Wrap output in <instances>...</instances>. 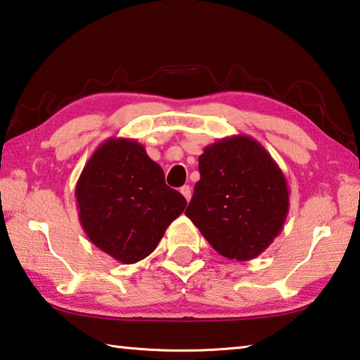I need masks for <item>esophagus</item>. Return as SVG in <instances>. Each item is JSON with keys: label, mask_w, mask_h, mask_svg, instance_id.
<instances>
[{"label": "esophagus", "mask_w": 360, "mask_h": 360, "mask_svg": "<svg viewBox=\"0 0 360 360\" xmlns=\"http://www.w3.org/2000/svg\"><path fill=\"white\" fill-rule=\"evenodd\" d=\"M181 193L184 195V198L187 200V202H191V198H192V188H191V186H182L181 187Z\"/></svg>", "instance_id": "esophagus-1"}]
</instances>
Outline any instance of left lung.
Masks as SVG:
<instances>
[{
	"instance_id": "obj_1",
	"label": "left lung",
	"mask_w": 360,
	"mask_h": 360,
	"mask_svg": "<svg viewBox=\"0 0 360 360\" xmlns=\"http://www.w3.org/2000/svg\"><path fill=\"white\" fill-rule=\"evenodd\" d=\"M186 216L227 259L257 257L281 233L289 212L285 176L254 138L235 135L206 146Z\"/></svg>"
}]
</instances>
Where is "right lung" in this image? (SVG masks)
Returning <instances> with one entry per match:
<instances>
[{"label": "right lung", "instance_id": "right-lung-1", "mask_svg": "<svg viewBox=\"0 0 360 360\" xmlns=\"http://www.w3.org/2000/svg\"><path fill=\"white\" fill-rule=\"evenodd\" d=\"M75 195L85 235L120 264L148 257L187 205L165 184L163 169L144 146L129 138H109L98 146Z\"/></svg>", "mask_w": 360, "mask_h": 360}]
</instances>
